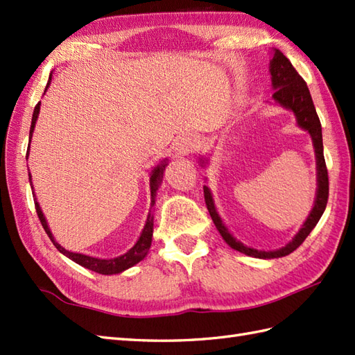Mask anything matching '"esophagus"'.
Returning a JSON list of instances; mask_svg holds the SVG:
<instances>
[{"instance_id": "obj_1", "label": "esophagus", "mask_w": 355, "mask_h": 355, "mask_svg": "<svg viewBox=\"0 0 355 355\" xmlns=\"http://www.w3.org/2000/svg\"><path fill=\"white\" fill-rule=\"evenodd\" d=\"M198 146V139L195 137V135H186V137H183L182 140H180V153L183 154H189L192 153V150L197 149Z\"/></svg>"}]
</instances>
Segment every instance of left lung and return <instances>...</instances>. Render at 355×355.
<instances>
[{
    "label": "left lung",
    "instance_id": "left-lung-1",
    "mask_svg": "<svg viewBox=\"0 0 355 355\" xmlns=\"http://www.w3.org/2000/svg\"><path fill=\"white\" fill-rule=\"evenodd\" d=\"M270 74H271V84H273V88H275L273 99L285 110L293 111L294 116H296L297 125L302 128V130L310 132L313 139V146L315 153V168H318V193H315L314 207L310 212V215H308L306 221L296 233V236H294L285 247L277 248V250H273V252L256 250V248L247 247L243 243H239V241H236V238H233L230 235V232L223 224L220 215L216 212L212 193H210L209 187L205 186V200H206L207 210L210 216H212V221L216 225V229L220 232L223 239L232 248H235V250L244 253L247 256H252V258H259V259L282 258V256H286L296 250V248L304 243L305 238L310 235L311 230L315 227V224L319 223L320 216L323 215V212H325V207L328 202V193H329L328 169H327L325 157H323L322 125H320L318 112H315L310 89H308L305 80L300 78V74L291 65V62L284 56V53L279 50H275L273 58H271L270 61ZM201 162L205 163V160Z\"/></svg>",
    "mask_w": 355,
    "mask_h": 355
}]
</instances>
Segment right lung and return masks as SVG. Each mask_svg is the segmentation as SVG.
Returning a JSON list of instances; mask_svg holds the SVG:
<instances>
[{"mask_svg":"<svg viewBox=\"0 0 355 355\" xmlns=\"http://www.w3.org/2000/svg\"><path fill=\"white\" fill-rule=\"evenodd\" d=\"M51 82V74L49 78V82H47V87H45V92H47V88L50 85ZM40 107H41V102L36 105L35 107V111H33V117H32V125H30V134L28 137L30 140H32V135H33V130H35V123L37 120V116H40ZM27 155H28V149H27ZM166 164H168V160H163L160 164H157L154 171L150 172V178H149V186H150V207L154 206L155 202V192L158 191V187H160L162 182H163V172H164V168ZM30 175V172H28ZM30 180V186H32V177L28 178ZM33 187V186H32ZM35 195V192H33ZM35 200V207H36V214H37V218H40V221L42 224V227L45 230V233H47L49 238L51 239V243L55 244V247L58 248L59 252H61L62 254H65L67 258H70L71 261H74L76 263H79V266L85 267L88 270L92 271H96V273H101V275H116V273H122V271H125L126 268H130L132 266H135V263H139L145 256L148 254L149 252V247H150V243H153V230H154V215L148 214V220H146V224L145 227H143L141 230V235L139 238L137 243L134 244L132 248H130L125 254L122 256H117V258H112V259H99V258H93V256H88V254H82V253H73V252H69L65 250V248L58 244L55 238H53L51 232L49 229V224L47 221H45V216L42 214V210L40 207V202L36 201V197L33 198Z\"/></svg>","mask_w":355,"mask_h":355,"instance_id":"right-lung-1","label":"right lung"}]
</instances>
